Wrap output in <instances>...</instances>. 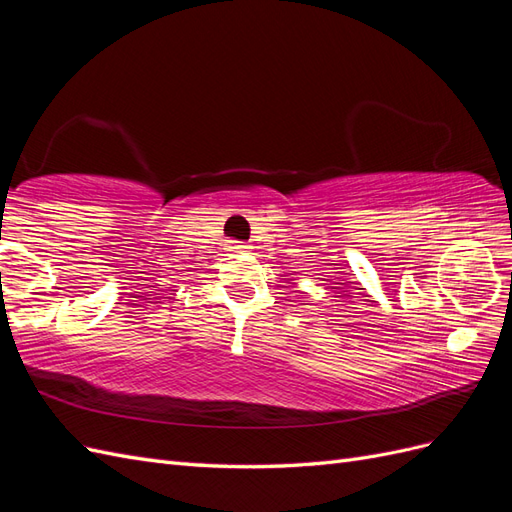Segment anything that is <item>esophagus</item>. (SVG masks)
Segmentation results:
<instances>
[{
    "label": "esophagus",
    "mask_w": 512,
    "mask_h": 512,
    "mask_svg": "<svg viewBox=\"0 0 512 512\" xmlns=\"http://www.w3.org/2000/svg\"><path fill=\"white\" fill-rule=\"evenodd\" d=\"M226 250L239 254V252H245V250H247V245H241L239 241H228V243H226Z\"/></svg>",
    "instance_id": "1"
}]
</instances>
